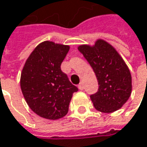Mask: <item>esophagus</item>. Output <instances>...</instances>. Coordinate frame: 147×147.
Instances as JSON below:
<instances>
[{
    "mask_svg": "<svg viewBox=\"0 0 147 147\" xmlns=\"http://www.w3.org/2000/svg\"><path fill=\"white\" fill-rule=\"evenodd\" d=\"M78 88H79L80 90H83V88H84V84H83V82H81V83L78 85Z\"/></svg>",
    "mask_w": 147,
    "mask_h": 147,
    "instance_id": "34e87169",
    "label": "esophagus"
}]
</instances>
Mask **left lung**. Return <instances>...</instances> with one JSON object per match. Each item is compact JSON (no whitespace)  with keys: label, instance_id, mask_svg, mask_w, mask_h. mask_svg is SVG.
Wrapping results in <instances>:
<instances>
[{"label":"left lung","instance_id":"1","mask_svg":"<svg viewBox=\"0 0 147 147\" xmlns=\"http://www.w3.org/2000/svg\"><path fill=\"white\" fill-rule=\"evenodd\" d=\"M78 50L93 68L98 80L99 89L90 95L94 108L105 113L120 109L132 91L131 74L123 58L111 45L100 39L92 47L81 45Z\"/></svg>","mask_w":147,"mask_h":147}]
</instances>
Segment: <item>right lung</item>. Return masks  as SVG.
I'll return each instance as SVG.
<instances>
[{"mask_svg": "<svg viewBox=\"0 0 147 147\" xmlns=\"http://www.w3.org/2000/svg\"><path fill=\"white\" fill-rule=\"evenodd\" d=\"M70 47L46 41L38 45L23 68L20 87L30 108L50 120L65 117L73 93V85L60 65Z\"/></svg>", "mask_w": 147, "mask_h": 147, "instance_id": "obj_1", "label": "right lung"}]
</instances>
